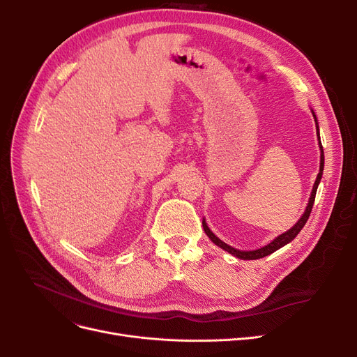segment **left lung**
Wrapping results in <instances>:
<instances>
[{
	"mask_svg": "<svg viewBox=\"0 0 357 357\" xmlns=\"http://www.w3.org/2000/svg\"><path fill=\"white\" fill-rule=\"evenodd\" d=\"M312 116H314V112H312ZM314 120H315V127H317V135H318V124H317V119H315V116H314ZM318 139H320V135H318ZM320 149H321V162H320V172H318V175H317V179H315V183H314V186H312V192H311V197H310V201H308V205H307V210H305V213L303 214V217L299 218V221L295 224V226L291 229V230H288L287 233H284V234H280L279 237H276L273 241H271L268 246H265V248H260V249H257V250H252V252H240V250H237V249H234V248H231V246H229V245H226V243L224 241H221L218 237H215L214 236V233L208 229V226H207V222L205 221H202V227H204V231L207 233V236L213 240V243L214 245H217L218 248H221V249H224L226 252H229V253H231V255H234L236 257H238V259H245V260H253V259H260V257H265V256H268V255H271V253H273L275 250H278V249H280L282 246H285L287 243H289L291 240H294L295 238V236L303 230V227L305 226V222H307V220H308V217H310V214H311V210H312V205H314V201H315V194H317V188H318V183H320V181H321V175H323V169H324V152H323V146H321V142H320Z\"/></svg>",
	"mask_w": 357,
	"mask_h": 357,
	"instance_id": "1",
	"label": "left lung"
}]
</instances>
